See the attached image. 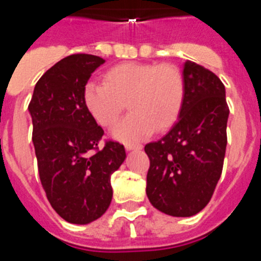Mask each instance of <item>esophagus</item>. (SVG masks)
I'll return each instance as SVG.
<instances>
[{"instance_id": "1", "label": "esophagus", "mask_w": 261, "mask_h": 261, "mask_svg": "<svg viewBox=\"0 0 261 261\" xmlns=\"http://www.w3.org/2000/svg\"><path fill=\"white\" fill-rule=\"evenodd\" d=\"M126 150H141L142 145L140 144H130V142H126L125 144Z\"/></svg>"}]
</instances>
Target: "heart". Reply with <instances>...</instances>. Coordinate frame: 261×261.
Masks as SVG:
<instances>
[{"label":"heart","mask_w":261,"mask_h":261,"mask_svg":"<svg viewBox=\"0 0 261 261\" xmlns=\"http://www.w3.org/2000/svg\"><path fill=\"white\" fill-rule=\"evenodd\" d=\"M184 95L183 74L171 64L124 62L106 73L105 84L89 82L84 89L87 111L105 128L117 123L128 103L132 114L114 129L121 141L171 128L180 115Z\"/></svg>","instance_id":"1"}]
</instances>
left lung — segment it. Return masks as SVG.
<instances>
[{"instance_id": "1", "label": "left lung", "mask_w": 261, "mask_h": 261, "mask_svg": "<svg viewBox=\"0 0 261 261\" xmlns=\"http://www.w3.org/2000/svg\"><path fill=\"white\" fill-rule=\"evenodd\" d=\"M183 108L159 141L145 146L150 159L146 195L154 208L191 217L208 205L222 174L227 144L225 86L213 71L187 60Z\"/></svg>"}]
</instances>
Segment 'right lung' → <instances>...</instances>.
<instances>
[{"label": "right lung", "instance_id": "1", "mask_svg": "<svg viewBox=\"0 0 261 261\" xmlns=\"http://www.w3.org/2000/svg\"><path fill=\"white\" fill-rule=\"evenodd\" d=\"M102 64V57L86 53L62 59L41 75L29 105L41 186L56 213L78 225L106 213L111 175L126 156L116 141L99 146L105 130L84 102L87 81Z\"/></svg>", "mask_w": 261, "mask_h": 261}]
</instances>
